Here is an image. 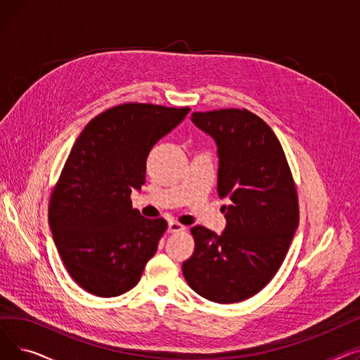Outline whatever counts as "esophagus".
<instances>
[{
  "label": "esophagus",
  "mask_w": 360,
  "mask_h": 360,
  "mask_svg": "<svg viewBox=\"0 0 360 360\" xmlns=\"http://www.w3.org/2000/svg\"><path fill=\"white\" fill-rule=\"evenodd\" d=\"M167 231H169L170 233H175V232H181V231H186V228H185L184 224L178 223V221H169Z\"/></svg>",
  "instance_id": "1"
}]
</instances>
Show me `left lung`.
<instances>
[{"label":"left lung","instance_id":"obj_1","mask_svg":"<svg viewBox=\"0 0 360 360\" xmlns=\"http://www.w3.org/2000/svg\"><path fill=\"white\" fill-rule=\"evenodd\" d=\"M219 156L217 194L224 231L194 226L195 250L182 264L190 288L216 304L254 296L274 277L299 224L290 169L273 129L247 109L194 112Z\"/></svg>","mask_w":360,"mask_h":360}]
</instances>
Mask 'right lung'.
<instances>
[{
	"instance_id": "right-lung-1",
	"label": "right lung",
	"mask_w": 360,
	"mask_h": 360,
	"mask_svg": "<svg viewBox=\"0 0 360 360\" xmlns=\"http://www.w3.org/2000/svg\"><path fill=\"white\" fill-rule=\"evenodd\" d=\"M190 108L113 106L75 140L51 195L49 226L72 280L101 297L134 288L167 228L132 209L129 194L146 182V160Z\"/></svg>"
}]
</instances>
